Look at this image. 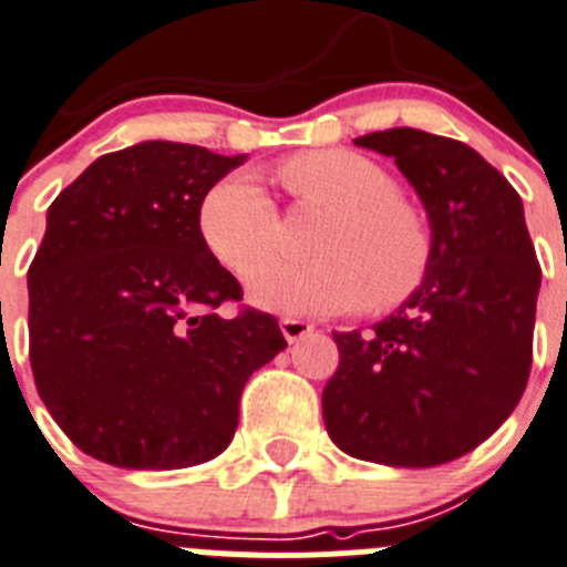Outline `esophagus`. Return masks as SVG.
I'll list each match as a JSON object with an SVG mask.
<instances>
[{
  "label": "esophagus",
  "instance_id": "esophagus-1",
  "mask_svg": "<svg viewBox=\"0 0 567 567\" xmlns=\"http://www.w3.org/2000/svg\"><path fill=\"white\" fill-rule=\"evenodd\" d=\"M279 330H282L285 341L296 343V341H301V338H308L310 332H313V324H310V321H301V319H282V321H279Z\"/></svg>",
  "mask_w": 567,
  "mask_h": 567
}]
</instances>
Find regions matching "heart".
Listing matches in <instances>:
<instances>
[{
    "label": "heart",
    "instance_id": "obj_1",
    "mask_svg": "<svg viewBox=\"0 0 567 567\" xmlns=\"http://www.w3.org/2000/svg\"><path fill=\"white\" fill-rule=\"evenodd\" d=\"M296 204L324 215L310 262H266L277 235V206L251 176L212 184L198 206V235L220 268L251 282L259 308L285 316L391 310L425 282L433 237L422 212L372 158L352 151H308L279 164Z\"/></svg>",
    "mask_w": 567,
    "mask_h": 567
}]
</instances>
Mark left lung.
Instances as JSON below:
<instances>
[{"label": "left lung", "instance_id": "8db88e82", "mask_svg": "<svg viewBox=\"0 0 567 567\" xmlns=\"http://www.w3.org/2000/svg\"><path fill=\"white\" fill-rule=\"evenodd\" d=\"M391 156L431 220L422 288L372 332H332L321 409L332 442L389 467L475 451L520 403L532 372L539 262L523 200L481 153L416 128L358 136Z\"/></svg>", "mask_w": 567, "mask_h": 567}]
</instances>
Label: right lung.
<instances>
[{"label": "right lung", "instance_id": "right-lung-1", "mask_svg": "<svg viewBox=\"0 0 567 567\" xmlns=\"http://www.w3.org/2000/svg\"><path fill=\"white\" fill-rule=\"evenodd\" d=\"M246 156L182 142L105 153L47 209L28 271L30 367L52 420L114 467L178 470L229 447L246 380L288 341L224 301L243 288L206 251L198 206Z\"/></svg>", "mask_w": 567, "mask_h": 567}]
</instances>
